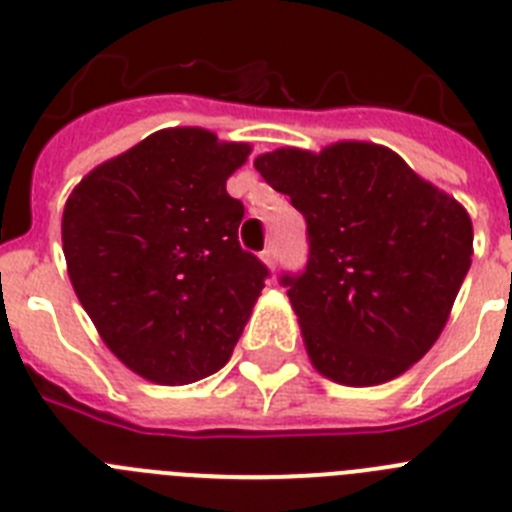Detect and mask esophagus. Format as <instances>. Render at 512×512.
<instances>
[{
	"label": "esophagus",
	"mask_w": 512,
	"mask_h": 512,
	"mask_svg": "<svg viewBox=\"0 0 512 512\" xmlns=\"http://www.w3.org/2000/svg\"><path fill=\"white\" fill-rule=\"evenodd\" d=\"M261 261H264V264L269 266L271 271L277 269V248H274V246L264 248V251H261Z\"/></svg>",
	"instance_id": "34e87169"
}]
</instances>
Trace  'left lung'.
Listing matches in <instances>:
<instances>
[{"label": "left lung", "instance_id": "obj_1", "mask_svg": "<svg viewBox=\"0 0 512 512\" xmlns=\"http://www.w3.org/2000/svg\"><path fill=\"white\" fill-rule=\"evenodd\" d=\"M253 166L307 220V266L282 284L312 366L348 387L408 372L441 336L472 264L469 212L364 140L277 148Z\"/></svg>", "mask_w": 512, "mask_h": 512}]
</instances>
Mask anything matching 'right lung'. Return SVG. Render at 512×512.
Instances as JSON below:
<instances>
[{
	"instance_id": "1",
	"label": "right lung",
	"mask_w": 512,
	"mask_h": 512,
	"mask_svg": "<svg viewBox=\"0 0 512 512\" xmlns=\"http://www.w3.org/2000/svg\"><path fill=\"white\" fill-rule=\"evenodd\" d=\"M248 143L166 128L89 171L63 207L69 279L130 372L192 384L223 369L269 269L238 243L243 205L225 189Z\"/></svg>"
}]
</instances>
